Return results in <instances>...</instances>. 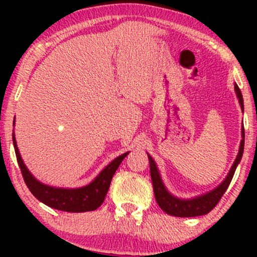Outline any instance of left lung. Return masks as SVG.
<instances>
[{"instance_id": "obj_1", "label": "left lung", "mask_w": 257, "mask_h": 257, "mask_svg": "<svg viewBox=\"0 0 257 257\" xmlns=\"http://www.w3.org/2000/svg\"><path fill=\"white\" fill-rule=\"evenodd\" d=\"M13 126H16V116L13 119ZM13 145L16 150L18 164L30 192L43 204L51 206L53 209H58V210L67 211V213H84V211L96 210L104 202L106 193L110 187L112 176L126 156L125 153L114 158L87 185L64 187V186L44 184L30 172L18 149L14 128Z\"/></svg>"}]
</instances>
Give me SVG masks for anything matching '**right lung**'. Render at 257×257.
I'll return each instance as SVG.
<instances>
[{"label": "right lung", "mask_w": 257, "mask_h": 257, "mask_svg": "<svg viewBox=\"0 0 257 257\" xmlns=\"http://www.w3.org/2000/svg\"><path fill=\"white\" fill-rule=\"evenodd\" d=\"M235 94H237L238 101H239L241 112H244V102H243V96H241L240 90L237 87H234ZM244 151V126L241 124V140L239 144V150H238V155L235 157L234 162H233L231 169H229L228 174L226 175V178L223 179V181L221 182L219 186L214 188V190L209 191L198 198H192V199H179L178 197H175L168 191L167 186L164 185L163 180H162L161 173H159L157 164H156L155 159L151 157V155L149 156L150 161V170H151V178L153 182V191H155L156 200H157L158 205L161 206L162 210L166 211L167 214L173 215V216H179V217H192V216H199V215H204L211 210L215 205L217 204V202L221 199V197L223 196V193L226 192L227 187L231 184V180L234 175L235 169H237L238 164L240 163L241 156H243Z\"/></svg>", "instance_id": "1"}]
</instances>
